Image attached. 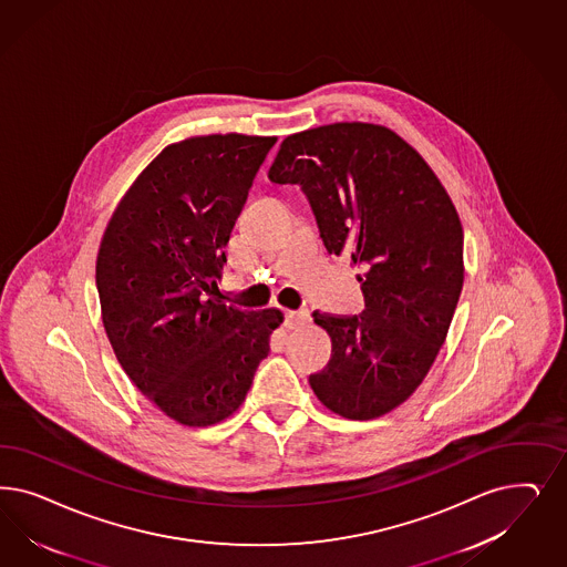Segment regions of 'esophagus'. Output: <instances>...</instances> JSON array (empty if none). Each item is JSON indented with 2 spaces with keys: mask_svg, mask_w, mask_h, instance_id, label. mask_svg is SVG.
<instances>
[{
  "mask_svg": "<svg viewBox=\"0 0 567 567\" xmlns=\"http://www.w3.org/2000/svg\"><path fill=\"white\" fill-rule=\"evenodd\" d=\"M284 317H286V326L288 328H300L302 323H307L309 319H311V315L307 309H298V311H284Z\"/></svg>",
  "mask_w": 567,
  "mask_h": 567,
  "instance_id": "1",
  "label": "esophagus"
}]
</instances>
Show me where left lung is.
Here are the masks:
<instances>
[{"label":"left lung","mask_w":567,"mask_h":567,"mask_svg":"<svg viewBox=\"0 0 567 567\" xmlns=\"http://www.w3.org/2000/svg\"><path fill=\"white\" fill-rule=\"evenodd\" d=\"M300 185L329 255L361 271L365 312H315L331 359L309 378L347 420H375L427 375L463 288V229L434 171L396 133L338 123L284 140L269 168Z\"/></svg>","instance_id":"obj_1"}]
</instances>
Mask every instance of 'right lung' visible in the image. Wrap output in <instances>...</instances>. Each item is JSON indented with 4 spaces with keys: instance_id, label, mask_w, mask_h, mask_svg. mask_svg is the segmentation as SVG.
<instances>
[{
    "instance_id": "right-lung-1",
    "label": "right lung",
    "mask_w": 567,
    "mask_h": 567,
    "mask_svg": "<svg viewBox=\"0 0 567 567\" xmlns=\"http://www.w3.org/2000/svg\"><path fill=\"white\" fill-rule=\"evenodd\" d=\"M275 137L206 135L165 147L131 185L100 246L95 284L131 382L183 425L229 417L281 323L217 298L225 246Z\"/></svg>"
}]
</instances>
